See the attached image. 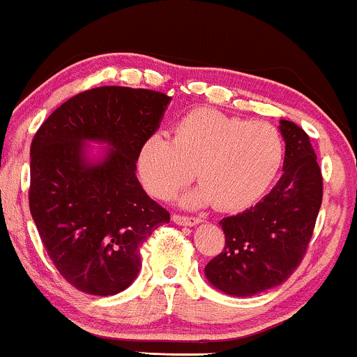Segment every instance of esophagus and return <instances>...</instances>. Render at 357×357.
<instances>
[{
	"mask_svg": "<svg viewBox=\"0 0 357 357\" xmlns=\"http://www.w3.org/2000/svg\"><path fill=\"white\" fill-rule=\"evenodd\" d=\"M173 221L176 225H181V226H195L197 222H201V218L196 216H184V214H173Z\"/></svg>",
	"mask_w": 357,
	"mask_h": 357,
	"instance_id": "1",
	"label": "esophagus"
}]
</instances>
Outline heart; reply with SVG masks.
I'll return each mask as SVG.
<instances>
[{
  "mask_svg": "<svg viewBox=\"0 0 357 357\" xmlns=\"http://www.w3.org/2000/svg\"><path fill=\"white\" fill-rule=\"evenodd\" d=\"M282 158L284 144L273 124L196 108L174 123L173 139L153 132L144 141L137 171L149 195L167 199L191 181L195 169L201 186L183 203L239 211L271 186Z\"/></svg>",
  "mask_w": 357,
  "mask_h": 357,
  "instance_id": "b5f03b06",
  "label": "heart"
}]
</instances>
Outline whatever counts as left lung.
<instances>
[{
    "label": "left lung",
    "instance_id": "8db88e82",
    "mask_svg": "<svg viewBox=\"0 0 357 357\" xmlns=\"http://www.w3.org/2000/svg\"><path fill=\"white\" fill-rule=\"evenodd\" d=\"M282 176L263 201L225 218V249L206 264L208 281L231 296H255L286 281L301 264L323 203V174L311 139L281 121Z\"/></svg>",
    "mask_w": 357,
    "mask_h": 357
}]
</instances>
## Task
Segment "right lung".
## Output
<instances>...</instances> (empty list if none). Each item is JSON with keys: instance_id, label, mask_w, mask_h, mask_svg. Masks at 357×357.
Listing matches in <instances>:
<instances>
[{"instance_id": "add662e5", "label": "right lung", "mask_w": 357, "mask_h": 357, "mask_svg": "<svg viewBox=\"0 0 357 357\" xmlns=\"http://www.w3.org/2000/svg\"><path fill=\"white\" fill-rule=\"evenodd\" d=\"M171 96L101 86L64 101L31 143L29 211L58 273L78 291L121 293L139 271V248L169 211L136 178L141 146L160 128ZM112 146L96 165L84 141Z\"/></svg>"}]
</instances>
